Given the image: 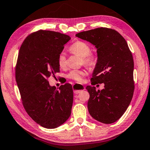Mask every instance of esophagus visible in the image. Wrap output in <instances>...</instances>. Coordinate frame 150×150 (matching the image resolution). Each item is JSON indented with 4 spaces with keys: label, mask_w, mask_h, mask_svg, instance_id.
I'll return each mask as SVG.
<instances>
[{
    "label": "esophagus",
    "mask_w": 150,
    "mask_h": 150,
    "mask_svg": "<svg viewBox=\"0 0 150 150\" xmlns=\"http://www.w3.org/2000/svg\"><path fill=\"white\" fill-rule=\"evenodd\" d=\"M73 88L74 89V93L75 94H78L79 93L82 92L83 90H85V87L83 85L79 84V83H76L73 85Z\"/></svg>",
    "instance_id": "1"
}]
</instances>
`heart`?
Listing matches in <instances>:
<instances>
[{
	"mask_svg": "<svg viewBox=\"0 0 150 150\" xmlns=\"http://www.w3.org/2000/svg\"><path fill=\"white\" fill-rule=\"evenodd\" d=\"M69 49L71 53L82 57V63L88 67H95L98 62V57H97V54L91 53V47L87 42L77 41L73 42ZM57 63L59 67L61 69L66 67L67 59L65 53L61 52L59 54ZM85 75H86V71L85 70L74 69L71 70L67 75V77L69 79L74 80L77 82H81Z\"/></svg>",
	"mask_w": 150,
	"mask_h": 150,
	"instance_id": "heart-1",
	"label": "heart"
}]
</instances>
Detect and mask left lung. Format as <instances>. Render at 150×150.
Wrapping results in <instances>:
<instances>
[{
	"label": "left lung",
	"mask_w": 150,
	"mask_h": 150,
	"mask_svg": "<svg viewBox=\"0 0 150 150\" xmlns=\"http://www.w3.org/2000/svg\"><path fill=\"white\" fill-rule=\"evenodd\" d=\"M97 48L98 62L91 84L104 83V89L86 87L87 108L93 118L105 124L118 120L126 111L134 91V59L124 38L115 30L100 27L76 34Z\"/></svg>",
	"instance_id": "left-lung-1"
}]
</instances>
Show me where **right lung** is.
<instances>
[{"label": "right lung", "instance_id": "add662e5", "mask_svg": "<svg viewBox=\"0 0 150 150\" xmlns=\"http://www.w3.org/2000/svg\"><path fill=\"white\" fill-rule=\"evenodd\" d=\"M71 37L51 30H39L24 40L18 52L15 77L24 108L42 127L53 129L65 123L71 113L72 86H50L48 79L59 73V54Z\"/></svg>", "mask_w": 150, "mask_h": 150}]
</instances>
